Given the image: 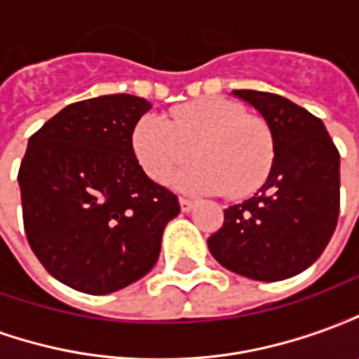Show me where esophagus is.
<instances>
[{
	"label": "esophagus",
	"mask_w": 359,
	"mask_h": 359,
	"mask_svg": "<svg viewBox=\"0 0 359 359\" xmlns=\"http://www.w3.org/2000/svg\"><path fill=\"white\" fill-rule=\"evenodd\" d=\"M179 203H180V210L182 211H192L196 205L194 200H188V198H180Z\"/></svg>",
	"instance_id": "1"
}]
</instances>
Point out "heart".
Here are the masks:
<instances>
[{
	"label": "heart",
	"instance_id": "b5f03b06",
	"mask_svg": "<svg viewBox=\"0 0 359 359\" xmlns=\"http://www.w3.org/2000/svg\"><path fill=\"white\" fill-rule=\"evenodd\" d=\"M134 156L149 179L165 182L196 157L200 163L175 177V184L202 194L244 198L269 177L275 138L267 121L241 103L202 97L179 105L167 121L146 115L133 133Z\"/></svg>",
	"mask_w": 359,
	"mask_h": 359
}]
</instances>
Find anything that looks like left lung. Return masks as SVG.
I'll use <instances>...</instances> for the list:
<instances>
[{"mask_svg":"<svg viewBox=\"0 0 359 359\" xmlns=\"http://www.w3.org/2000/svg\"><path fill=\"white\" fill-rule=\"evenodd\" d=\"M254 105L275 138L265 184L250 200L225 210L208 238L226 269L256 280L294 277L323 254L340 210V154L323 121L283 95L234 90Z\"/></svg>","mask_w":359,"mask_h":359,"instance_id":"8db88e82","label":"left lung"}]
</instances>
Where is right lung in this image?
<instances>
[{"instance_id": "obj_1", "label": "right lung", "mask_w": 359, "mask_h": 359, "mask_svg": "<svg viewBox=\"0 0 359 359\" xmlns=\"http://www.w3.org/2000/svg\"><path fill=\"white\" fill-rule=\"evenodd\" d=\"M149 109L138 95H100L67 105L28 140L19 169L27 241L79 292L102 296L144 277L179 215V198L134 156V126Z\"/></svg>"}]
</instances>
